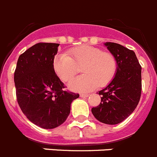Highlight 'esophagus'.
Masks as SVG:
<instances>
[{
    "label": "esophagus",
    "mask_w": 157,
    "mask_h": 157,
    "mask_svg": "<svg viewBox=\"0 0 157 157\" xmlns=\"http://www.w3.org/2000/svg\"><path fill=\"white\" fill-rule=\"evenodd\" d=\"M88 94H87V93H81L80 95V97H82V98H86V97H88Z\"/></svg>",
    "instance_id": "1"
}]
</instances>
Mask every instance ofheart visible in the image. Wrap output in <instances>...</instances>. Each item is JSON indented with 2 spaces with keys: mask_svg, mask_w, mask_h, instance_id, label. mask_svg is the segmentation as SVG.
<instances>
[{
  "mask_svg": "<svg viewBox=\"0 0 157 157\" xmlns=\"http://www.w3.org/2000/svg\"><path fill=\"white\" fill-rule=\"evenodd\" d=\"M84 74L73 80L69 88L78 92H88L99 87L107 86L116 74L118 64L111 53L91 46L71 49L68 54L62 53L54 61V69L64 82L70 81L79 72Z\"/></svg>",
  "mask_w": 157,
  "mask_h": 157,
  "instance_id": "1",
  "label": "heart"
}]
</instances>
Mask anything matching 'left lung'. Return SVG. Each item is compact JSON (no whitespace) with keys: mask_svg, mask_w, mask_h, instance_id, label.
<instances>
[{"mask_svg":"<svg viewBox=\"0 0 157 157\" xmlns=\"http://www.w3.org/2000/svg\"><path fill=\"white\" fill-rule=\"evenodd\" d=\"M118 64L115 77L99 92L101 102L92 108L95 118L105 124L122 122L135 110L141 94V66L135 53L122 45L106 43Z\"/></svg>","mask_w":157,"mask_h":157,"instance_id":"8db88e82","label":"left lung"}]
</instances>
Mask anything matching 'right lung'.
<instances>
[{"instance_id":"1","label":"right lung","mask_w":157,"mask_h":157,"mask_svg":"<svg viewBox=\"0 0 157 157\" xmlns=\"http://www.w3.org/2000/svg\"><path fill=\"white\" fill-rule=\"evenodd\" d=\"M58 43H39L20 54L14 73L16 99L31 122L43 129L62 125L79 94L65 90L54 72Z\"/></svg>"}]
</instances>
